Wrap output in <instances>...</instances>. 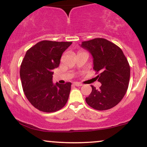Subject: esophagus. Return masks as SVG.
Returning a JSON list of instances; mask_svg holds the SVG:
<instances>
[{
	"label": "esophagus",
	"instance_id": "34e87169",
	"mask_svg": "<svg viewBox=\"0 0 147 147\" xmlns=\"http://www.w3.org/2000/svg\"><path fill=\"white\" fill-rule=\"evenodd\" d=\"M73 84L76 86H83V84L82 83H79V82H74Z\"/></svg>",
	"mask_w": 147,
	"mask_h": 147
}]
</instances>
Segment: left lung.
Wrapping results in <instances>:
<instances>
[{"label": "left lung", "instance_id": "1", "mask_svg": "<svg viewBox=\"0 0 147 147\" xmlns=\"http://www.w3.org/2000/svg\"><path fill=\"white\" fill-rule=\"evenodd\" d=\"M81 46L93 57L96 78L102 84L99 89L93 86L86 98L88 105L97 111L112 109L122 100L129 87L130 65L119 47L103 38L83 41Z\"/></svg>", "mask_w": 147, "mask_h": 147}]
</instances>
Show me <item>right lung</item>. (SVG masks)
Masks as SVG:
<instances>
[{"mask_svg":"<svg viewBox=\"0 0 147 147\" xmlns=\"http://www.w3.org/2000/svg\"><path fill=\"white\" fill-rule=\"evenodd\" d=\"M72 42L42 41L30 48L20 69L25 97L34 107L45 113L60 110L68 102L71 83H52V70L59 67L63 52Z\"/></svg>","mask_w":147,"mask_h":147,"instance_id":"add662e5","label":"right lung"}]
</instances>
